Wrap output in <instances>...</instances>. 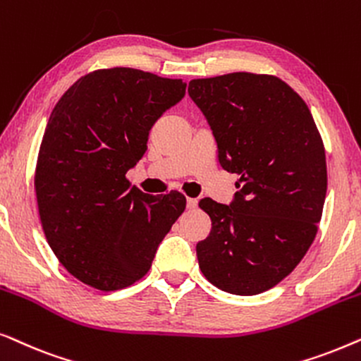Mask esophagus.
Here are the masks:
<instances>
[{
	"label": "esophagus",
	"mask_w": 361,
	"mask_h": 361,
	"mask_svg": "<svg viewBox=\"0 0 361 361\" xmlns=\"http://www.w3.org/2000/svg\"><path fill=\"white\" fill-rule=\"evenodd\" d=\"M197 207V199H190V197H187V209H195Z\"/></svg>",
	"instance_id": "esophagus-1"
}]
</instances>
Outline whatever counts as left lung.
I'll list each match as a JSON object with an SVG mask.
<instances>
[{
  "label": "left lung",
  "instance_id": "8db88e82",
  "mask_svg": "<svg viewBox=\"0 0 361 361\" xmlns=\"http://www.w3.org/2000/svg\"><path fill=\"white\" fill-rule=\"evenodd\" d=\"M225 171L238 174L230 205L202 199L210 235L197 259L212 284L236 295L264 293L300 263L327 194L322 137L305 102L274 75L235 72L189 82Z\"/></svg>",
  "mask_w": 361,
  "mask_h": 361
}]
</instances>
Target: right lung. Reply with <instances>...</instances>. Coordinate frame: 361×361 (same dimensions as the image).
I'll use <instances>...</instances> for the list:
<instances>
[{"label": "right lung", "instance_id": "right-lung-1", "mask_svg": "<svg viewBox=\"0 0 361 361\" xmlns=\"http://www.w3.org/2000/svg\"><path fill=\"white\" fill-rule=\"evenodd\" d=\"M185 87L180 78L103 68L78 78L54 106L34 177L39 215L57 259L92 288L118 290L141 279L185 210L180 192L149 195L126 179L152 125Z\"/></svg>", "mask_w": 361, "mask_h": 361}]
</instances>
